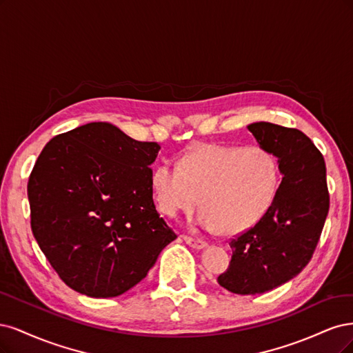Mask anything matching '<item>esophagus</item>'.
<instances>
[{
  "label": "esophagus",
  "instance_id": "1",
  "mask_svg": "<svg viewBox=\"0 0 353 353\" xmlns=\"http://www.w3.org/2000/svg\"><path fill=\"white\" fill-rule=\"evenodd\" d=\"M183 241L192 246L193 249H203L207 246V242L201 241V239H193V237H189V236H183Z\"/></svg>",
  "mask_w": 353,
  "mask_h": 353
}]
</instances>
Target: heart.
<instances>
[{
    "mask_svg": "<svg viewBox=\"0 0 353 353\" xmlns=\"http://www.w3.org/2000/svg\"><path fill=\"white\" fill-rule=\"evenodd\" d=\"M279 186L276 157L258 145L201 143L179 160V167H154L151 188L158 210L168 217L203 207L196 224L241 234L264 217Z\"/></svg>",
    "mask_w": 353,
    "mask_h": 353,
    "instance_id": "heart-1",
    "label": "heart"
}]
</instances>
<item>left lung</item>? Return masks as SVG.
Returning a JSON list of instances; mask_svg holds the SVG:
<instances>
[{"mask_svg": "<svg viewBox=\"0 0 353 353\" xmlns=\"http://www.w3.org/2000/svg\"><path fill=\"white\" fill-rule=\"evenodd\" d=\"M248 129L277 158L283 179L264 217L232 239L230 265L217 281L236 294L264 293L296 277L312 258L330 207L324 158L308 136L267 121Z\"/></svg>", "mask_w": 353, "mask_h": 353, "instance_id": "1", "label": "left lung"}]
</instances>
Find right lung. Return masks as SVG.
<instances>
[{
  "mask_svg": "<svg viewBox=\"0 0 353 353\" xmlns=\"http://www.w3.org/2000/svg\"><path fill=\"white\" fill-rule=\"evenodd\" d=\"M160 148L104 121L45 145L28 181L30 227L73 290L89 298L123 294L177 237L152 199L150 167Z\"/></svg>",
  "mask_w": 353,
  "mask_h": 353,
  "instance_id": "1",
  "label": "right lung"
}]
</instances>
